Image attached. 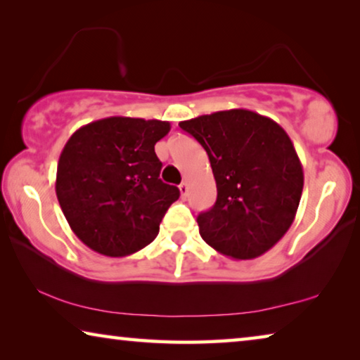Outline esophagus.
I'll return each mask as SVG.
<instances>
[{
  "label": "esophagus",
  "mask_w": 360,
  "mask_h": 360,
  "mask_svg": "<svg viewBox=\"0 0 360 360\" xmlns=\"http://www.w3.org/2000/svg\"><path fill=\"white\" fill-rule=\"evenodd\" d=\"M179 191H181V195L182 197H187V192H189V187H187V182H182V184L179 186Z\"/></svg>",
  "instance_id": "esophagus-1"
}]
</instances>
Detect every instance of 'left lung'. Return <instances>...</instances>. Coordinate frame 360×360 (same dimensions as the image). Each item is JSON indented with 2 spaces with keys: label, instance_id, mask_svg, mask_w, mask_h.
<instances>
[{
  "label": "left lung",
  "instance_id": "obj_1",
  "mask_svg": "<svg viewBox=\"0 0 360 360\" xmlns=\"http://www.w3.org/2000/svg\"><path fill=\"white\" fill-rule=\"evenodd\" d=\"M208 153L218 198L197 218L200 236L221 255L253 259L290 229L303 192V167L281 124L232 108L181 122Z\"/></svg>",
  "mask_w": 360,
  "mask_h": 360
}]
</instances>
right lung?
Instances as JSON below:
<instances>
[{"instance_id": "obj_1", "label": "right lung", "mask_w": 360, "mask_h": 360, "mask_svg": "<svg viewBox=\"0 0 360 360\" xmlns=\"http://www.w3.org/2000/svg\"><path fill=\"white\" fill-rule=\"evenodd\" d=\"M160 120L108 117L70 136L59 157L56 195L70 229L105 256H128L157 237L179 198L160 179L155 144L169 133Z\"/></svg>"}]
</instances>
